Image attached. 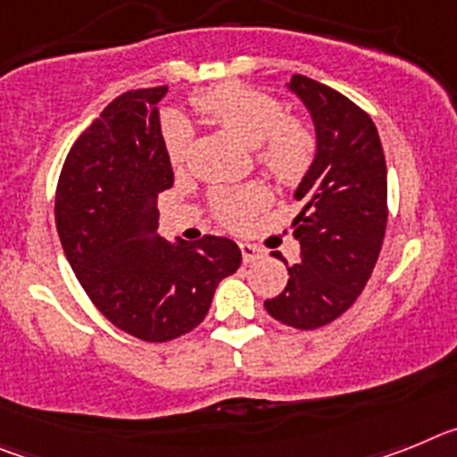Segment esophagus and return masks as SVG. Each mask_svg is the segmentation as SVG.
I'll use <instances>...</instances> for the list:
<instances>
[{"label": "esophagus", "mask_w": 457, "mask_h": 457, "mask_svg": "<svg viewBox=\"0 0 457 457\" xmlns=\"http://www.w3.org/2000/svg\"><path fill=\"white\" fill-rule=\"evenodd\" d=\"M240 252L242 258H245V263H252V261H258V258H263V249H258L256 245H249V242H240Z\"/></svg>", "instance_id": "34e87169"}]
</instances>
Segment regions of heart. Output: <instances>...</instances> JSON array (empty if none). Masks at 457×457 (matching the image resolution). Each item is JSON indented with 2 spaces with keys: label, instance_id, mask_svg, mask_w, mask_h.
Segmentation results:
<instances>
[{
  "label": "heart",
  "instance_id": "b5f03b06",
  "mask_svg": "<svg viewBox=\"0 0 457 457\" xmlns=\"http://www.w3.org/2000/svg\"><path fill=\"white\" fill-rule=\"evenodd\" d=\"M194 107L245 146L256 148L258 164L274 179L295 183L309 171L316 157V135L302 120L286 116L277 98L245 84L228 82L194 96ZM164 146L173 169H183L192 148V130L179 116L164 123ZM268 204V192L258 185L220 189L210 196V208L228 228H240L256 210Z\"/></svg>",
  "mask_w": 457,
  "mask_h": 457
}]
</instances>
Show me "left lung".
<instances>
[{"label": "left lung", "mask_w": 457, "mask_h": 457, "mask_svg": "<svg viewBox=\"0 0 457 457\" xmlns=\"http://www.w3.org/2000/svg\"><path fill=\"white\" fill-rule=\"evenodd\" d=\"M286 87L309 109L316 157L295 189L302 258L265 309L295 329H316L354 304L378 263L386 231V162L378 128L353 100L304 75H293Z\"/></svg>", "instance_id": "obj_1"}]
</instances>
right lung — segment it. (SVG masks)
Returning a JSON list of instances; mask_svg holds the SVG:
<instances>
[{
	"mask_svg": "<svg viewBox=\"0 0 457 457\" xmlns=\"http://www.w3.org/2000/svg\"><path fill=\"white\" fill-rule=\"evenodd\" d=\"M164 96L155 87L112 100L72 144L54 204L63 252L93 304L148 343L199 327L221 278L242 263L228 237L157 233V194L173 185L157 109Z\"/></svg>",
	"mask_w": 457,
	"mask_h": 457,
	"instance_id": "1",
	"label": "right lung"
}]
</instances>
